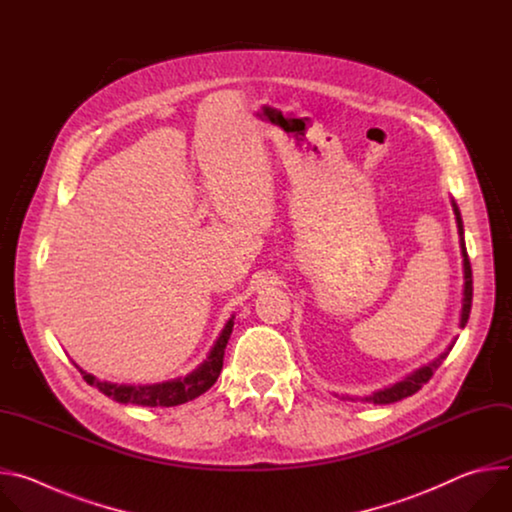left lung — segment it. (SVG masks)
Here are the masks:
<instances>
[{"instance_id": "8db88e82", "label": "left lung", "mask_w": 512, "mask_h": 512, "mask_svg": "<svg viewBox=\"0 0 512 512\" xmlns=\"http://www.w3.org/2000/svg\"><path fill=\"white\" fill-rule=\"evenodd\" d=\"M454 212H456V221H458V231H460V245H462V255H464V304H462V320H460V326L464 328L468 318H470V308H472V267H470V259H468V251H466V243H464V227H462V218H460V210L458 206L454 204ZM454 342L448 346V350L440 356L435 358L433 362H429L427 367H421L419 371H415L413 375H409L405 381L389 387V389H383V391H377L373 393L371 397H364V401H371L375 405H387V403H395V401H401L413 393H417L431 377L433 373L440 369V364L444 362V358L450 354Z\"/></svg>"}]
</instances>
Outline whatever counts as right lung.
Wrapping results in <instances>:
<instances>
[{"label":"right lung","mask_w":512,"mask_h":512,"mask_svg":"<svg viewBox=\"0 0 512 512\" xmlns=\"http://www.w3.org/2000/svg\"><path fill=\"white\" fill-rule=\"evenodd\" d=\"M233 318L227 322L225 330L218 336L216 344L212 346L208 358L200 364L196 371L186 375L184 379H174L158 385H115L107 381H99L93 375L85 373L83 369L81 375L83 379L97 387L101 393L107 397H113L119 403H133V405H143V407H174L182 405L186 401L196 399L198 395L206 393L218 379L223 371V358H225V348L233 332Z\"/></svg>","instance_id":"add662e5"}]
</instances>
